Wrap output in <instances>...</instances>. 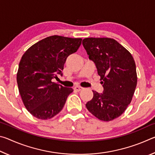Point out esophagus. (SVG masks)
<instances>
[{
    "label": "esophagus",
    "mask_w": 155,
    "mask_h": 155,
    "mask_svg": "<svg viewBox=\"0 0 155 155\" xmlns=\"http://www.w3.org/2000/svg\"><path fill=\"white\" fill-rule=\"evenodd\" d=\"M74 90L77 91H80L81 90H83V87H80V86H76V87H74Z\"/></svg>",
    "instance_id": "34e87169"
}]
</instances>
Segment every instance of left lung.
Wrapping results in <instances>:
<instances>
[{"mask_svg":"<svg viewBox=\"0 0 155 155\" xmlns=\"http://www.w3.org/2000/svg\"><path fill=\"white\" fill-rule=\"evenodd\" d=\"M83 45L89 58L95 63L103 94L93 91L94 96L86 104L91 114L109 122L120 116L132 101L137 76L132 54L114 39L87 38Z\"/></svg>","mask_w":155,"mask_h":155,"instance_id":"8db88e82","label":"left lung"}]
</instances>
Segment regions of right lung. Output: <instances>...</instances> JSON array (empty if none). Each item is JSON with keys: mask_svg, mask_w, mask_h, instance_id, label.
Here are the masks:
<instances>
[{"mask_svg": "<svg viewBox=\"0 0 155 155\" xmlns=\"http://www.w3.org/2000/svg\"><path fill=\"white\" fill-rule=\"evenodd\" d=\"M81 38L48 37L33 44L20 59L17 83L26 109L33 116L51 119L61 111L72 88L52 81L61 74L67 57L77 52Z\"/></svg>", "mask_w": 155, "mask_h": 155, "instance_id": "add662e5", "label": "right lung"}]
</instances>
